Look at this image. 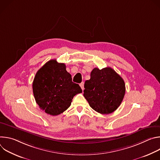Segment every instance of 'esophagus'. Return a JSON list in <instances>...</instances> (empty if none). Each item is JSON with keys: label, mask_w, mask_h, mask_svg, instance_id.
<instances>
[{"label": "esophagus", "mask_w": 160, "mask_h": 160, "mask_svg": "<svg viewBox=\"0 0 160 160\" xmlns=\"http://www.w3.org/2000/svg\"><path fill=\"white\" fill-rule=\"evenodd\" d=\"M80 87H81L82 89V90H83V89H84V82H82L80 84Z\"/></svg>", "instance_id": "1"}]
</instances>
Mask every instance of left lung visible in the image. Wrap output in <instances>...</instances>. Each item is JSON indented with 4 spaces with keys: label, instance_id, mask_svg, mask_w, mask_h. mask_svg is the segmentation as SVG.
I'll return each mask as SVG.
<instances>
[{
    "label": "left lung",
    "instance_id": "obj_1",
    "mask_svg": "<svg viewBox=\"0 0 160 160\" xmlns=\"http://www.w3.org/2000/svg\"><path fill=\"white\" fill-rule=\"evenodd\" d=\"M83 96L90 106L101 114H110L121 104L125 93L123 78L110 67L91 72L84 84Z\"/></svg>",
    "mask_w": 160,
    "mask_h": 160
}]
</instances>
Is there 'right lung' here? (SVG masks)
Listing matches in <instances>:
<instances>
[{
  "label": "right lung",
  "instance_id": "obj_1",
  "mask_svg": "<svg viewBox=\"0 0 160 160\" xmlns=\"http://www.w3.org/2000/svg\"><path fill=\"white\" fill-rule=\"evenodd\" d=\"M33 92L39 108L52 116L66 111L73 97L82 90L72 82L66 65L51 59L38 70L33 82Z\"/></svg>",
  "mask_w": 160,
  "mask_h": 160
}]
</instances>
